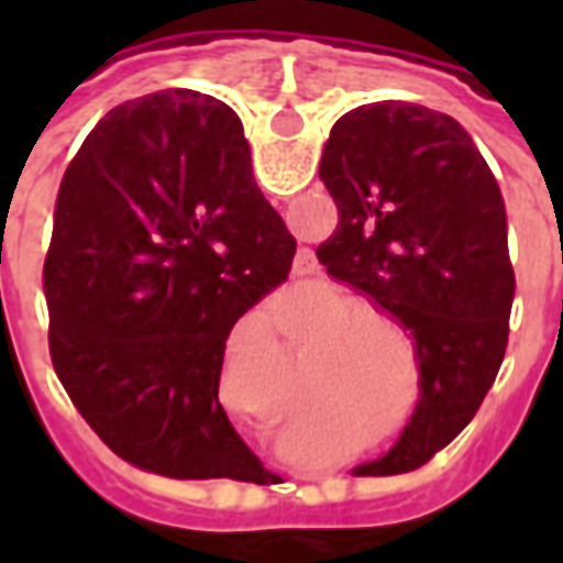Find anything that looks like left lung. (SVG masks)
Masks as SVG:
<instances>
[{
	"label": "left lung",
	"mask_w": 563,
	"mask_h": 563,
	"mask_svg": "<svg viewBox=\"0 0 563 563\" xmlns=\"http://www.w3.org/2000/svg\"><path fill=\"white\" fill-rule=\"evenodd\" d=\"M319 177L338 205L319 262L413 334L422 371L401 440L362 471H413L471 422L507 353L516 274L504 196L461 123L413 102L343 114Z\"/></svg>",
	"instance_id": "obj_1"
}]
</instances>
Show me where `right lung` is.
Masks as SVG:
<instances>
[{"mask_svg":"<svg viewBox=\"0 0 563 563\" xmlns=\"http://www.w3.org/2000/svg\"><path fill=\"white\" fill-rule=\"evenodd\" d=\"M229 104H117L68 162L44 258L51 362L104 446L172 479L268 471L220 404L225 341L292 268Z\"/></svg>","mask_w":563,"mask_h":563,"instance_id":"right-lung-1","label":"right lung"}]
</instances>
